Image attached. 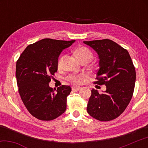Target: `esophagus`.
Wrapping results in <instances>:
<instances>
[{"label":"esophagus","instance_id":"34e87169","mask_svg":"<svg viewBox=\"0 0 148 148\" xmlns=\"http://www.w3.org/2000/svg\"><path fill=\"white\" fill-rule=\"evenodd\" d=\"M79 89H80V87H72V91H74V92L78 91Z\"/></svg>","mask_w":148,"mask_h":148}]
</instances>
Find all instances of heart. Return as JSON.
Wrapping results in <instances>:
<instances>
[{"mask_svg": "<svg viewBox=\"0 0 148 148\" xmlns=\"http://www.w3.org/2000/svg\"><path fill=\"white\" fill-rule=\"evenodd\" d=\"M75 55L80 62L87 60L89 62L92 59L93 55L90 50L86 47H81L77 48L75 51ZM65 59V56H61L58 59L57 62V66L59 68H61L63 64L64 60ZM68 79L71 81L72 83L74 84H79L83 82V77L82 75L79 74H71L68 77Z\"/></svg>", "mask_w": 148, "mask_h": 148, "instance_id": "1", "label": "heart"}]
</instances>
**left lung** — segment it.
Returning <instances> with one entry per match:
<instances>
[{
	"label": "left lung",
	"mask_w": 148,
	"mask_h": 148,
	"mask_svg": "<svg viewBox=\"0 0 148 148\" xmlns=\"http://www.w3.org/2000/svg\"><path fill=\"white\" fill-rule=\"evenodd\" d=\"M84 43L99 55V69L93 84L106 86L104 93L91 90L87 111L99 121H111L125 111L132 99L136 81L134 64L127 50L111 40Z\"/></svg>",
	"instance_id": "1"
}]
</instances>
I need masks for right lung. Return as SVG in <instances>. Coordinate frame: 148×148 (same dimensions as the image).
Segmentation results:
<instances>
[{
    "mask_svg": "<svg viewBox=\"0 0 148 148\" xmlns=\"http://www.w3.org/2000/svg\"><path fill=\"white\" fill-rule=\"evenodd\" d=\"M75 40L44 38L27 46L16 62V76L20 97L32 116L42 121L56 119L66 109L69 86H49L57 71L58 57Z\"/></svg>",
    "mask_w": 148,
    "mask_h": 148,
    "instance_id": "right-lung-1",
    "label": "right lung"
}]
</instances>
